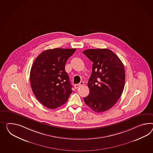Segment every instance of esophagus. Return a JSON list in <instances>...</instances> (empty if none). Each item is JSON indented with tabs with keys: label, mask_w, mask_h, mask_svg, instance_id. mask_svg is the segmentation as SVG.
Returning <instances> with one entry per match:
<instances>
[{
	"label": "esophagus",
	"mask_w": 153,
	"mask_h": 153,
	"mask_svg": "<svg viewBox=\"0 0 153 153\" xmlns=\"http://www.w3.org/2000/svg\"><path fill=\"white\" fill-rule=\"evenodd\" d=\"M84 84V82H81L79 84H75L74 88L75 89H78L79 87L82 86V85Z\"/></svg>",
	"instance_id": "obj_1"
}]
</instances>
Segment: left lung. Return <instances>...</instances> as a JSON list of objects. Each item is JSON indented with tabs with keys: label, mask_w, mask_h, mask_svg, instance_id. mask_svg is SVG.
<instances>
[{
	"label": "left lung",
	"mask_w": 153,
	"mask_h": 153,
	"mask_svg": "<svg viewBox=\"0 0 153 153\" xmlns=\"http://www.w3.org/2000/svg\"><path fill=\"white\" fill-rule=\"evenodd\" d=\"M93 63L85 103L97 113L106 111L118 102L124 90L126 73L120 59L108 49H90L82 52Z\"/></svg>",
	"instance_id": "obj_1"
}]
</instances>
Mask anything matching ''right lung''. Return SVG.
Listing matches in <instances>:
<instances>
[{
	"label": "right lung",
	"instance_id": "1",
	"mask_svg": "<svg viewBox=\"0 0 153 153\" xmlns=\"http://www.w3.org/2000/svg\"><path fill=\"white\" fill-rule=\"evenodd\" d=\"M75 51L48 49L40 53L33 64L30 73L31 89L38 101L48 108L55 109L64 104L73 92L65 65Z\"/></svg>",
	"mask_w": 153,
	"mask_h": 153
}]
</instances>
